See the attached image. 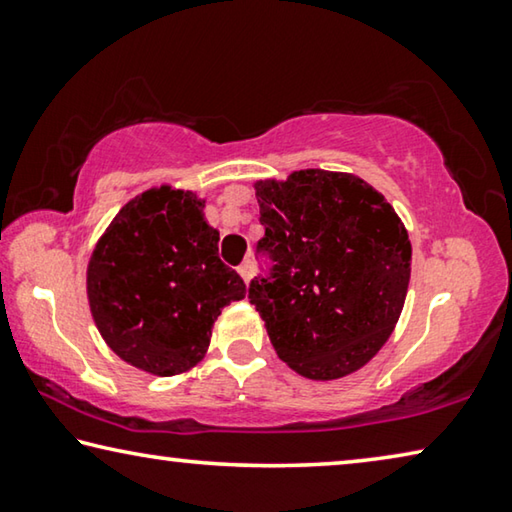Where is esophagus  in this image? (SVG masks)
<instances>
[{"label":"esophagus","instance_id":"1","mask_svg":"<svg viewBox=\"0 0 512 512\" xmlns=\"http://www.w3.org/2000/svg\"><path fill=\"white\" fill-rule=\"evenodd\" d=\"M237 271H239V275H241V277H244V280L248 282V280H250V277H253V262H250V259H246V262H244V264H241V266L237 268Z\"/></svg>","mask_w":512,"mask_h":512}]
</instances>
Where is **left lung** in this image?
<instances>
[{
    "label": "left lung",
    "instance_id": "obj_1",
    "mask_svg": "<svg viewBox=\"0 0 512 512\" xmlns=\"http://www.w3.org/2000/svg\"><path fill=\"white\" fill-rule=\"evenodd\" d=\"M268 277L248 298L291 370L316 381L352 375L400 320L411 280V241L393 205L352 173L300 169L257 180Z\"/></svg>",
    "mask_w": 512,
    "mask_h": 512
}]
</instances>
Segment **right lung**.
I'll list each match as a JSON object with an SVG mask.
<instances>
[{
  "instance_id": "right-lung-1",
  "label": "right lung",
  "mask_w": 512,
  "mask_h": 512,
  "mask_svg": "<svg viewBox=\"0 0 512 512\" xmlns=\"http://www.w3.org/2000/svg\"><path fill=\"white\" fill-rule=\"evenodd\" d=\"M203 207L185 189H146L121 207L88 262L94 325L119 359L151 375L194 368L221 309L246 298Z\"/></svg>"
}]
</instances>
